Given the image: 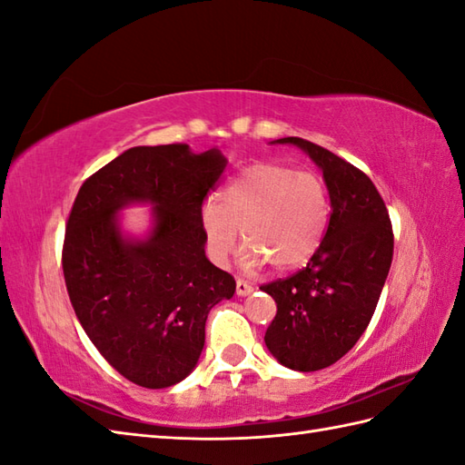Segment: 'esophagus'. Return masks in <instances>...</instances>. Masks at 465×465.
I'll return each instance as SVG.
<instances>
[{
  "instance_id": "obj_1",
  "label": "esophagus",
  "mask_w": 465,
  "mask_h": 465,
  "mask_svg": "<svg viewBox=\"0 0 465 465\" xmlns=\"http://www.w3.org/2000/svg\"><path fill=\"white\" fill-rule=\"evenodd\" d=\"M252 292H253V288H252L248 282L238 280V283H235V293H238L240 298H243V295H250Z\"/></svg>"
}]
</instances>
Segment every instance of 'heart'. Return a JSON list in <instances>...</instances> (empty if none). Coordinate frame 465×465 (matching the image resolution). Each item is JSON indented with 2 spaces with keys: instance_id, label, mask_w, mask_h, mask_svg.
Wrapping results in <instances>:
<instances>
[{
  "instance_id": "1",
  "label": "heart",
  "mask_w": 465,
  "mask_h": 465,
  "mask_svg": "<svg viewBox=\"0 0 465 465\" xmlns=\"http://www.w3.org/2000/svg\"><path fill=\"white\" fill-rule=\"evenodd\" d=\"M330 223V195L320 175L293 172L273 162H258L233 177L217 193V202L202 205L207 253L223 265L240 227L243 268L268 262L288 272L308 263L320 250Z\"/></svg>"
}]
</instances>
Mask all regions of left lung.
<instances>
[{"mask_svg": "<svg viewBox=\"0 0 465 465\" xmlns=\"http://www.w3.org/2000/svg\"><path fill=\"white\" fill-rule=\"evenodd\" d=\"M310 155L330 193L328 232L308 265L262 285L278 303L265 345L282 365L315 371L348 353L368 328L393 258L388 210L358 167L302 137H282Z\"/></svg>", "mask_w": 465, "mask_h": 465, "instance_id": "8db88e82", "label": "left lung"}]
</instances>
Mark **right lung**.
Listing matches in <instances>:
<instances>
[{
	"label": "right lung",
	"mask_w": 465,
	"mask_h": 465,
	"mask_svg": "<svg viewBox=\"0 0 465 465\" xmlns=\"http://www.w3.org/2000/svg\"><path fill=\"white\" fill-rule=\"evenodd\" d=\"M227 165L190 145H137L85 180L67 220L64 278L77 320L110 365L142 388L162 390L193 371L205 320L235 293L207 260L202 203ZM153 210L143 236L119 213Z\"/></svg>",
	"instance_id": "right-lung-1"
}]
</instances>
